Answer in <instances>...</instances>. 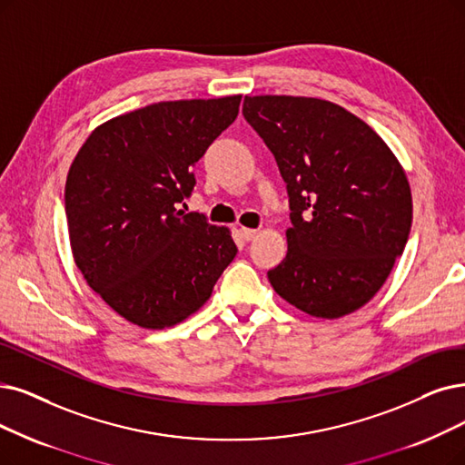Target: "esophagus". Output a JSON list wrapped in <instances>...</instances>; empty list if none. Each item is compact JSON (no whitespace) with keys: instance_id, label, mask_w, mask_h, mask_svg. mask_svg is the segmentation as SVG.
<instances>
[{"instance_id":"esophagus-1","label":"esophagus","mask_w":465,"mask_h":465,"mask_svg":"<svg viewBox=\"0 0 465 465\" xmlns=\"http://www.w3.org/2000/svg\"><path fill=\"white\" fill-rule=\"evenodd\" d=\"M255 234H257V231H255V229H246V227L240 229V236H242V238L246 240V242H250L252 238H255Z\"/></svg>"}]
</instances>
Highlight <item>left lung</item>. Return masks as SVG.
<instances>
[{
	"mask_svg": "<svg viewBox=\"0 0 465 465\" xmlns=\"http://www.w3.org/2000/svg\"><path fill=\"white\" fill-rule=\"evenodd\" d=\"M242 114L286 183L288 253L267 272L300 311L340 319L368 303L402 255L412 194L399 160L372 127L312 97H244Z\"/></svg>",
	"mask_w": 465,
	"mask_h": 465,
	"instance_id": "1",
	"label": "left lung"
}]
</instances>
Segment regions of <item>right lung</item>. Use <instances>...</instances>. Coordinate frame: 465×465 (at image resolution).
<instances>
[{
    "instance_id": "obj_1",
    "label": "right lung",
    "mask_w": 465,
    "mask_h": 465,
    "mask_svg": "<svg viewBox=\"0 0 465 465\" xmlns=\"http://www.w3.org/2000/svg\"><path fill=\"white\" fill-rule=\"evenodd\" d=\"M240 99L148 104L99 125L74 158L64 187L74 262L125 321L175 326L210 300L234 259L229 229L179 203Z\"/></svg>"
}]
</instances>
